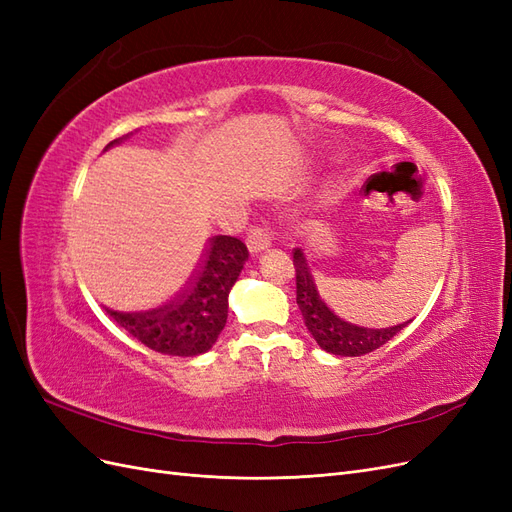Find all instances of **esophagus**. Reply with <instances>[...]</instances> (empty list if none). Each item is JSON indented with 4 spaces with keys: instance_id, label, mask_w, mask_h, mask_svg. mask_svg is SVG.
Here are the masks:
<instances>
[{
    "instance_id": "34e87169",
    "label": "esophagus",
    "mask_w": 512,
    "mask_h": 512,
    "mask_svg": "<svg viewBox=\"0 0 512 512\" xmlns=\"http://www.w3.org/2000/svg\"><path fill=\"white\" fill-rule=\"evenodd\" d=\"M267 247H271V237L265 228H252L250 235H247V250L252 254H260L265 252Z\"/></svg>"
}]
</instances>
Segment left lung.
Wrapping results in <instances>:
<instances>
[{"label":"left lung","instance_id":"8db88e82","mask_svg":"<svg viewBox=\"0 0 512 512\" xmlns=\"http://www.w3.org/2000/svg\"><path fill=\"white\" fill-rule=\"evenodd\" d=\"M294 269H297V305L303 314L305 327L316 339V344L335 356H363L384 346L393 335L410 322L397 324L386 329H367L339 318L333 309L322 301L312 269L307 265V258L301 247L292 254Z\"/></svg>","mask_w":512,"mask_h":512}]
</instances>
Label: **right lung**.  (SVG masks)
<instances>
[{
    "label": "right lung",
    "mask_w": 512,
    "mask_h": 512,
    "mask_svg": "<svg viewBox=\"0 0 512 512\" xmlns=\"http://www.w3.org/2000/svg\"><path fill=\"white\" fill-rule=\"evenodd\" d=\"M130 134L111 141V149L130 138ZM247 247L235 237L218 235L209 241L205 258L168 303L143 309V312H117L104 307L121 329H126L147 348L170 356L205 354L218 342L228 318V294L239 280L247 260Z\"/></svg>",
    "instance_id": "right-lung-1"
}]
</instances>
